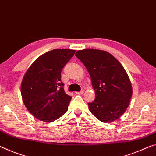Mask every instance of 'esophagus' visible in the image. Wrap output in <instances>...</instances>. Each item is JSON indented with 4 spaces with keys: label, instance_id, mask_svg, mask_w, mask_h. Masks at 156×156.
<instances>
[{
    "label": "esophagus",
    "instance_id": "1",
    "mask_svg": "<svg viewBox=\"0 0 156 156\" xmlns=\"http://www.w3.org/2000/svg\"><path fill=\"white\" fill-rule=\"evenodd\" d=\"M83 93H84V90H81V91H80V92H76V94H77V95H82Z\"/></svg>",
    "mask_w": 156,
    "mask_h": 156
}]
</instances>
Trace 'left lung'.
<instances>
[{
  "instance_id": "1",
  "label": "left lung",
  "mask_w": 156,
  "mask_h": 156,
  "mask_svg": "<svg viewBox=\"0 0 156 156\" xmlns=\"http://www.w3.org/2000/svg\"><path fill=\"white\" fill-rule=\"evenodd\" d=\"M75 56L89 73L95 98L88 103L93 116L105 123L119 119L130 104L133 89L123 66L111 54L102 50H79Z\"/></svg>"
}]
</instances>
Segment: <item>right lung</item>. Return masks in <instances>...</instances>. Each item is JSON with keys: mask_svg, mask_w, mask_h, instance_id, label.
<instances>
[{"mask_svg": "<svg viewBox=\"0 0 156 156\" xmlns=\"http://www.w3.org/2000/svg\"><path fill=\"white\" fill-rule=\"evenodd\" d=\"M75 53L72 49H53L33 62L21 85L23 102L40 121L52 122L66 113L72 97L65 93L61 71Z\"/></svg>", "mask_w": 156, "mask_h": 156, "instance_id": "obj_1", "label": "right lung"}]
</instances>
